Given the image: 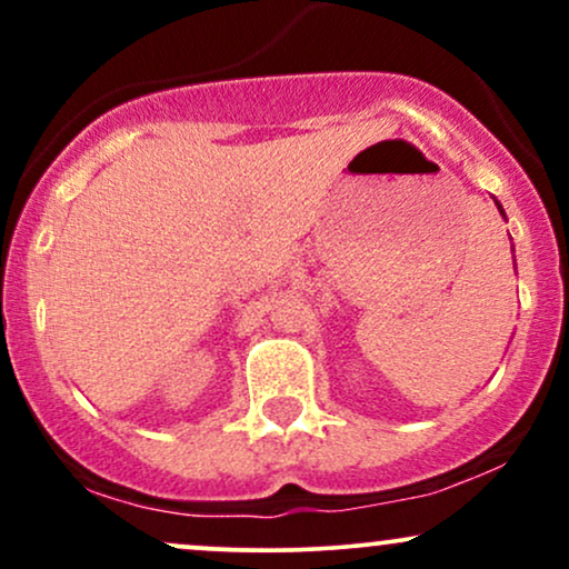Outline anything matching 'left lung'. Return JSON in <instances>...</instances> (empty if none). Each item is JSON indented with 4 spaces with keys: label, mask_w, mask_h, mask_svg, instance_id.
I'll return each instance as SVG.
<instances>
[{
    "label": "left lung",
    "mask_w": 569,
    "mask_h": 569,
    "mask_svg": "<svg viewBox=\"0 0 569 569\" xmlns=\"http://www.w3.org/2000/svg\"><path fill=\"white\" fill-rule=\"evenodd\" d=\"M495 202H498V200H495ZM498 211L502 213V217H506V211H502V206H500V202H498Z\"/></svg>",
    "instance_id": "left-lung-1"
}]
</instances>
